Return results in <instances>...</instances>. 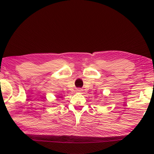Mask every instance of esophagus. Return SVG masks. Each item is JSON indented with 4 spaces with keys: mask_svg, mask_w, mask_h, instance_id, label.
I'll return each instance as SVG.
<instances>
[{
    "mask_svg": "<svg viewBox=\"0 0 154 154\" xmlns=\"http://www.w3.org/2000/svg\"><path fill=\"white\" fill-rule=\"evenodd\" d=\"M82 91H83V90L82 89V88H78V89L77 90V92H79V93H82Z\"/></svg>",
    "mask_w": 154,
    "mask_h": 154,
    "instance_id": "34e87169",
    "label": "esophagus"
}]
</instances>
